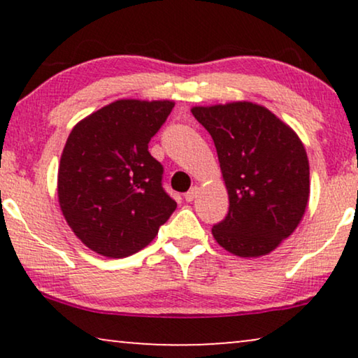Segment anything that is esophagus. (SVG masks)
Masks as SVG:
<instances>
[{"mask_svg": "<svg viewBox=\"0 0 358 358\" xmlns=\"http://www.w3.org/2000/svg\"><path fill=\"white\" fill-rule=\"evenodd\" d=\"M197 194H199V187H192L189 190V192L184 194V199L187 200V202H192V200L197 197Z\"/></svg>", "mask_w": 358, "mask_h": 358, "instance_id": "1", "label": "esophagus"}]
</instances>
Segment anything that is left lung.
Masks as SVG:
<instances>
[{"instance_id":"left-lung-1","label":"left lung","mask_w":358,"mask_h":358,"mask_svg":"<svg viewBox=\"0 0 358 358\" xmlns=\"http://www.w3.org/2000/svg\"><path fill=\"white\" fill-rule=\"evenodd\" d=\"M212 135L228 189L229 208L212 233L241 257L273 251L290 236L310 197L305 146L290 127L252 102L194 107Z\"/></svg>"}]
</instances>
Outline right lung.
Here are the masks:
<instances>
[{
	"label": "right lung",
	"instance_id": "obj_1",
	"mask_svg": "<svg viewBox=\"0 0 358 358\" xmlns=\"http://www.w3.org/2000/svg\"><path fill=\"white\" fill-rule=\"evenodd\" d=\"M171 101L120 99L75 125L58 169L66 223L92 251L127 257L153 241L178 207L163 189L164 168L148 151Z\"/></svg>",
	"mask_w": 358,
	"mask_h": 358
}]
</instances>
